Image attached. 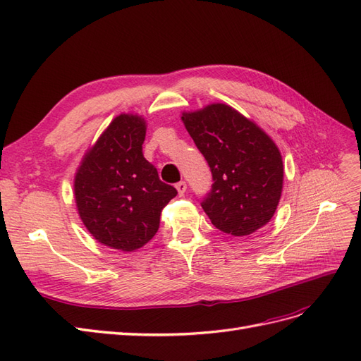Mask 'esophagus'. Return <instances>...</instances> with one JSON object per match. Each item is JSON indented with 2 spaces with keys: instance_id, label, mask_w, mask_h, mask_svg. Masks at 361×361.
Masks as SVG:
<instances>
[{
  "instance_id": "esophagus-1",
  "label": "esophagus",
  "mask_w": 361,
  "mask_h": 361,
  "mask_svg": "<svg viewBox=\"0 0 361 361\" xmlns=\"http://www.w3.org/2000/svg\"><path fill=\"white\" fill-rule=\"evenodd\" d=\"M176 190H178L179 195H183L185 191H187V182H185V180L178 182V183H176Z\"/></svg>"
}]
</instances>
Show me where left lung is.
<instances>
[{"mask_svg": "<svg viewBox=\"0 0 361 361\" xmlns=\"http://www.w3.org/2000/svg\"><path fill=\"white\" fill-rule=\"evenodd\" d=\"M182 122L212 173V188L202 202L212 224L247 236L269 223L283 188V161L274 141L226 104L183 113Z\"/></svg>", "mask_w": 361, "mask_h": 361, "instance_id": "obj_1", "label": "left lung"}]
</instances>
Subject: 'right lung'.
<instances>
[{"label": "right lung", "instance_id": "1", "mask_svg": "<svg viewBox=\"0 0 361 361\" xmlns=\"http://www.w3.org/2000/svg\"><path fill=\"white\" fill-rule=\"evenodd\" d=\"M145 118L120 114L84 155L75 174L78 214L97 243L120 251L147 244L176 188L143 157Z\"/></svg>", "mask_w": 361, "mask_h": 361}]
</instances>
